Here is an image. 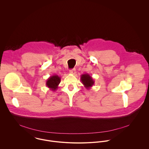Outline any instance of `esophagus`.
<instances>
[{"label":"esophagus","instance_id":"obj_1","mask_svg":"<svg viewBox=\"0 0 149 149\" xmlns=\"http://www.w3.org/2000/svg\"><path fill=\"white\" fill-rule=\"evenodd\" d=\"M69 73H70V74H76V70L75 69H71V70H69Z\"/></svg>","mask_w":149,"mask_h":149}]
</instances>
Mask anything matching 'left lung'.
Returning <instances> with one entry per match:
<instances>
[{"label":"left lung","instance_id":"8db88e82","mask_svg":"<svg viewBox=\"0 0 149 149\" xmlns=\"http://www.w3.org/2000/svg\"><path fill=\"white\" fill-rule=\"evenodd\" d=\"M80 80L86 89H89L95 84V81L93 78L88 73L81 75Z\"/></svg>","mask_w":149,"mask_h":149}]
</instances>
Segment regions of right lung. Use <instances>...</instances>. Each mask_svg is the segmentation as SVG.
<instances>
[{"mask_svg": "<svg viewBox=\"0 0 149 149\" xmlns=\"http://www.w3.org/2000/svg\"><path fill=\"white\" fill-rule=\"evenodd\" d=\"M61 77L57 74L53 75L49 77L46 82V85L52 91H55L58 87L61 82Z\"/></svg>", "mask_w": 149, "mask_h": 149, "instance_id": "right-lung-1", "label": "right lung"}]
</instances>
